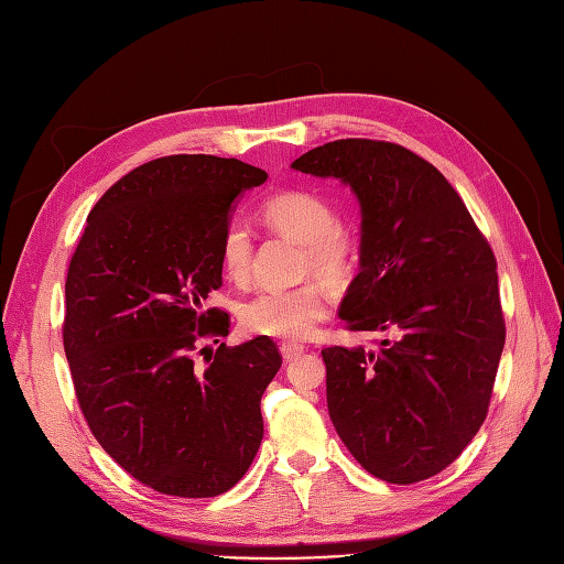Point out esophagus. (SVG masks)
Listing matches in <instances>:
<instances>
[{"label": "esophagus", "mask_w": 564, "mask_h": 564, "mask_svg": "<svg viewBox=\"0 0 564 564\" xmlns=\"http://www.w3.org/2000/svg\"><path fill=\"white\" fill-rule=\"evenodd\" d=\"M280 352L284 362H294L301 352H305V348L301 344H280Z\"/></svg>", "instance_id": "obj_1"}]
</instances>
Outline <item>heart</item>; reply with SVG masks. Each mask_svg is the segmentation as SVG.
<instances>
[{"label":"heart","instance_id":"b5f03b06","mask_svg":"<svg viewBox=\"0 0 564 564\" xmlns=\"http://www.w3.org/2000/svg\"><path fill=\"white\" fill-rule=\"evenodd\" d=\"M263 218L275 230L305 245V272H313L327 284H340L350 278L355 265L352 237L336 226L327 199L308 191H286L263 204ZM218 259L230 280H247L251 268V235L247 226L235 220L226 228L220 237ZM324 315H327V299L315 284L265 289L240 311L247 332L275 338L311 336Z\"/></svg>","mask_w":564,"mask_h":564}]
</instances>
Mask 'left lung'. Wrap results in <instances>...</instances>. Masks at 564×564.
Here are the masks:
<instances>
[{"label": "left lung", "instance_id": "8db88e82", "mask_svg": "<svg viewBox=\"0 0 564 564\" xmlns=\"http://www.w3.org/2000/svg\"><path fill=\"white\" fill-rule=\"evenodd\" d=\"M292 169L348 185L360 272L338 317L377 350L324 348L329 419L367 473L412 485L445 470L487 416L506 344L497 259L437 169L395 143L344 139Z\"/></svg>", "mask_w": 564, "mask_h": 564}]
</instances>
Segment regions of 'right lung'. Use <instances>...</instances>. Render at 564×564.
<instances>
[{
	"label": "right lung",
	"mask_w": 564,
	"mask_h": 564,
	"mask_svg": "<svg viewBox=\"0 0 564 564\" xmlns=\"http://www.w3.org/2000/svg\"><path fill=\"white\" fill-rule=\"evenodd\" d=\"M265 178L232 158L152 160L96 202L67 270L63 346L82 414L119 466L169 497L228 491L261 447L278 346L220 344L202 365L197 340L228 336V315L207 311L220 237Z\"/></svg>",
	"instance_id": "add662e5"
}]
</instances>
